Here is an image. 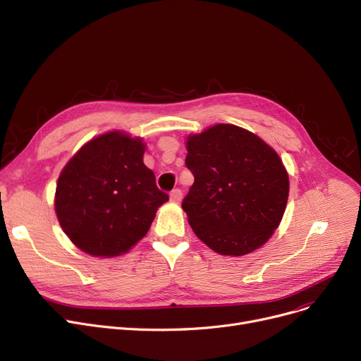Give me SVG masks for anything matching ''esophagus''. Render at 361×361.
<instances>
[{
    "label": "esophagus",
    "instance_id": "1",
    "mask_svg": "<svg viewBox=\"0 0 361 361\" xmlns=\"http://www.w3.org/2000/svg\"><path fill=\"white\" fill-rule=\"evenodd\" d=\"M169 197H171V202H174V203H178V202L181 200V197H183V192H181L180 189H174V190H172V192H171Z\"/></svg>",
    "mask_w": 361,
    "mask_h": 361
}]
</instances>
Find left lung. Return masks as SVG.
I'll return each mask as SVG.
<instances>
[{"label":"left lung","mask_w":361,"mask_h":361,"mask_svg":"<svg viewBox=\"0 0 361 361\" xmlns=\"http://www.w3.org/2000/svg\"><path fill=\"white\" fill-rule=\"evenodd\" d=\"M195 183L181 207L196 236L221 255L242 257L267 242L289 196L279 154L254 133L218 123L187 137Z\"/></svg>","instance_id":"left-lung-1"}]
</instances>
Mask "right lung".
Instances as JSON below:
<instances>
[{"label": "right lung", "instance_id": "add662e5", "mask_svg": "<svg viewBox=\"0 0 361 361\" xmlns=\"http://www.w3.org/2000/svg\"><path fill=\"white\" fill-rule=\"evenodd\" d=\"M145 150L142 138L111 131L90 140L61 171L56 214L84 252L103 258L128 252L169 199L145 165Z\"/></svg>", "mask_w": 361, "mask_h": 361}]
</instances>
